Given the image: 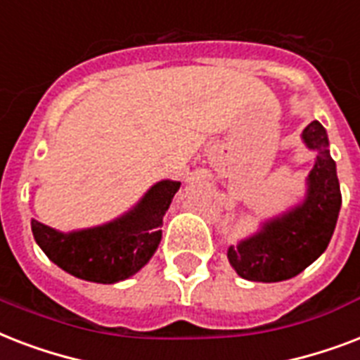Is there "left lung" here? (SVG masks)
Here are the masks:
<instances>
[{"label": "left lung", "mask_w": 360, "mask_h": 360, "mask_svg": "<svg viewBox=\"0 0 360 360\" xmlns=\"http://www.w3.org/2000/svg\"><path fill=\"white\" fill-rule=\"evenodd\" d=\"M302 138L310 149L318 151L308 175L307 200L267 222L257 236L228 248V259L243 278L252 282L293 278L323 254L333 237L342 194L327 132L318 121H312L302 130Z\"/></svg>", "instance_id": "8db88e82"}]
</instances>
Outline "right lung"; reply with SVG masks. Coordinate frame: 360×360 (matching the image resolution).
I'll return each instance as SVG.
<instances>
[{"instance_id": "right-lung-1", "label": "right lung", "mask_w": 360, "mask_h": 360, "mask_svg": "<svg viewBox=\"0 0 360 360\" xmlns=\"http://www.w3.org/2000/svg\"><path fill=\"white\" fill-rule=\"evenodd\" d=\"M179 186V181H160L130 213L98 228L59 233L31 220V231L42 252L63 271L89 282L114 284L151 259L162 237V217Z\"/></svg>"}]
</instances>
